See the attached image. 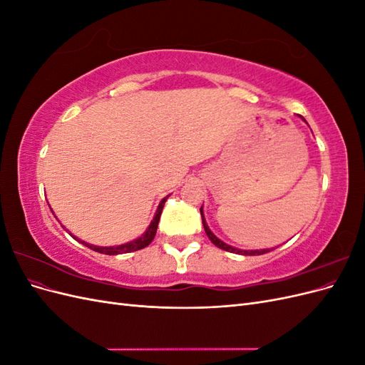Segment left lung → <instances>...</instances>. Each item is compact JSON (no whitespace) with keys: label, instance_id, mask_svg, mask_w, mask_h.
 Here are the masks:
<instances>
[{"label":"left lung","instance_id":"left-lung-1","mask_svg":"<svg viewBox=\"0 0 365 365\" xmlns=\"http://www.w3.org/2000/svg\"><path fill=\"white\" fill-rule=\"evenodd\" d=\"M300 118H302L303 121H306L302 115H300ZM306 123H307V121H306ZM201 216H202V225H204V230H205V233H207L208 239L212 240L213 244H215L217 248H220V250H225V251H228V252H235V254H242V256H260V254L269 252V251H272V250H274V248H264V250H239V248L231 247V245L225 244L224 240H220L219 237H216V236L213 235V231L208 228V225H207V222H205V217H204L202 207H201Z\"/></svg>","mask_w":365,"mask_h":365}]
</instances>
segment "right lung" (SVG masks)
Returning a JSON list of instances; mask_svg holds the SVG:
<instances>
[{
	"mask_svg": "<svg viewBox=\"0 0 365 365\" xmlns=\"http://www.w3.org/2000/svg\"><path fill=\"white\" fill-rule=\"evenodd\" d=\"M168 197H169V195L165 196V197H163V200H161V202H160V205H158V208H157V212H155V216H153V219L150 220V224H149V227L146 228L145 233H143L140 237H137V239H134V240L126 242V244H121V245H117V247H97V245L88 244V242L79 240L76 236H73L71 233H70V235H71L74 239L82 242V244H83L85 247L91 248V250L96 251V252L108 254V256H115V254H125V252H132V251L143 250V248H146V247L150 244V242L153 240V237H155V235H157L160 216H161V212H163V207H164L165 201H168ZM63 228H65V227H63ZM67 231H68V230H67Z\"/></svg>",
	"mask_w": 365,
	"mask_h": 365,
	"instance_id": "add662e5",
	"label": "right lung"
}]
</instances>
